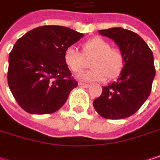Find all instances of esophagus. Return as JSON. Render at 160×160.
Returning a JSON list of instances; mask_svg holds the SVG:
<instances>
[{"label":"esophagus","instance_id":"1","mask_svg":"<svg viewBox=\"0 0 160 160\" xmlns=\"http://www.w3.org/2000/svg\"><path fill=\"white\" fill-rule=\"evenodd\" d=\"M79 85L81 86V87H84V88H88L90 86V84H87V83H82V82H80Z\"/></svg>","mask_w":160,"mask_h":160}]
</instances>
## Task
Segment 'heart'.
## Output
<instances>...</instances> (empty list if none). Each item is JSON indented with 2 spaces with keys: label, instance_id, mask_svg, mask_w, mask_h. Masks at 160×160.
Instances as JSON below:
<instances>
[{
  "label": "heart",
  "instance_id": "1",
  "mask_svg": "<svg viewBox=\"0 0 160 160\" xmlns=\"http://www.w3.org/2000/svg\"><path fill=\"white\" fill-rule=\"evenodd\" d=\"M82 54L74 47L66 49L64 61L66 66L73 72H80L83 68V56L94 55L91 70L78 75V79L83 81H102L114 79L122 71L125 64V56L119 48L111 47V44L101 37H93L86 41L82 46Z\"/></svg>",
  "mask_w": 160,
  "mask_h": 160
}]
</instances>
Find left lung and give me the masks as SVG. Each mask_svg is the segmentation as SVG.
I'll return each instance as SVG.
<instances>
[{
  "label": "left lung",
  "mask_w": 160,
  "mask_h": 160,
  "mask_svg": "<svg viewBox=\"0 0 160 160\" xmlns=\"http://www.w3.org/2000/svg\"><path fill=\"white\" fill-rule=\"evenodd\" d=\"M112 39L123 52L124 68L117 81L103 87L93 101L97 113L108 119H121L133 115L148 98L156 75L153 52L135 32L121 28L99 30Z\"/></svg>",
  "instance_id": "1"
}]
</instances>
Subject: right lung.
<instances>
[{"mask_svg": "<svg viewBox=\"0 0 160 160\" xmlns=\"http://www.w3.org/2000/svg\"><path fill=\"white\" fill-rule=\"evenodd\" d=\"M83 36L62 26H42L18 39L9 53L7 80L22 109L44 115L62 108L78 86L64 53Z\"/></svg>", "mask_w": 160, "mask_h": 160, "instance_id": "add662e5", "label": "right lung"}]
</instances>
